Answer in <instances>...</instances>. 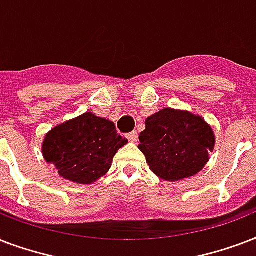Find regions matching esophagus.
Listing matches in <instances>:
<instances>
[{
	"label": "esophagus",
	"instance_id": "obj_1",
	"mask_svg": "<svg viewBox=\"0 0 256 256\" xmlns=\"http://www.w3.org/2000/svg\"><path fill=\"white\" fill-rule=\"evenodd\" d=\"M126 138H128L130 142H138V132H136V130H134V132H130V134H126Z\"/></svg>",
	"mask_w": 256,
	"mask_h": 256
}]
</instances>
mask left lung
I'll use <instances>...</instances> for the list:
<instances>
[{"mask_svg":"<svg viewBox=\"0 0 256 256\" xmlns=\"http://www.w3.org/2000/svg\"><path fill=\"white\" fill-rule=\"evenodd\" d=\"M138 140L150 171L168 182L196 175L215 144L212 130L203 118L171 108L146 118Z\"/></svg>","mask_w":256,"mask_h":256,"instance_id":"obj_1","label":"left lung"}]
</instances>
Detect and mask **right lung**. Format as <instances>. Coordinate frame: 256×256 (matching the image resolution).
Returning a JSON list of instances; mask_svg holds the SVG:
<instances>
[{
    "label": "right lung",
    "instance_id": "obj_1",
    "mask_svg": "<svg viewBox=\"0 0 256 256\" xmlns=\"http://www.w3.org/2000/svg\"><path fill=\"white\" fill-rule=\"evenodd\" d=\"M126 142L114 122L86 112L53 128L45 138L42 154L62 178L90 184L110 171L114 156Z\"/></svg>",
    "mask_w": 256,
    "mask_h": 256
}]
</instances>
